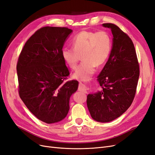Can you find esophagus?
<instances>
[{
  "label": "esophagus",
  "mask_w": 155,
  "mask_h": 155,
  "mask_svg": "<svg viewBox=\"0 0 155 155\" xmlns=\"http://www.w3.org/2000/svg\"><path fill=\"white\" fill-rule=\"evenodd\" d=\"M78 90L79 91H81L84 93H87V88L85 86V85H83V84L79 83V87H78Z\"/></svg>",
  "instance_id": "obj_1"
}]
</instances>
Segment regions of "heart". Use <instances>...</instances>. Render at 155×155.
Listing matches in <instances>:
<instances>
[{"mask_svg":"<svg viewBox=\"0 0 155 155\" xmlns=\"http://www.w3.org/2000/svg\"><path fill=\"white\" fill-rule=\"evenodd\" d=\"M72 47H64L61 56L70 68L75 69L82 54L83 61L78 67L73 78L81 81L90 80L96 71V65L101 66L109 58L112 49V39L105 31H81L74 37Z\"/></svg>","mask_w":155,"mask_h":155,"instance_id":"1","label":"heart"}]
</instances>
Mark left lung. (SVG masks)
<instances>
[{"mask_svg":"<svg viewBox=\"0 0 155 155\" xmlns=\"http://www.w3.org/2000/svg\"><path fill=\"white\" fill-rule=\"evenodd\" d=\"M113 35L109 59L97 77L101 91L87 96V104L92 118L109 122L129 109L135 96L140 68L134 46L118 26L105 23Z\"/></svg>","mask_w":155,"mask_h":155,"instance_id":"left-lung-1","label":"left lung"}]
</instances>
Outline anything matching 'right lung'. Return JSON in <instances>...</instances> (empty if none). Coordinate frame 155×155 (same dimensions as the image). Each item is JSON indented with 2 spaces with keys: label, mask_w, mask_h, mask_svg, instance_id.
Returning a JSON list of instances; mask_svg holds the SVG:
<instances>
[{
  "label": "right lung",
  "mask_w": 155,
  "mask_h": 155,
  "mask_svg": "<svg viewBox=\"0 0 155 155\" xmlns=\"http://www.w3.org/2000/svg\"><path fill=\"white\" fill-rule=\"evenodd\" d=\"M72 32L66 27H43L26 41L17 64L18 94L28 109L46 124L67 116L70 97L78 81L64 82L70 75L61 50Z\"/></svg>",
  "instance_id": "add662e5"
}]
</instances>
